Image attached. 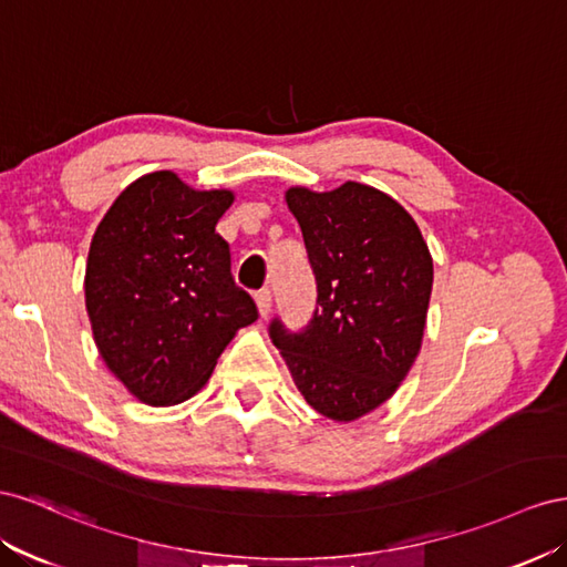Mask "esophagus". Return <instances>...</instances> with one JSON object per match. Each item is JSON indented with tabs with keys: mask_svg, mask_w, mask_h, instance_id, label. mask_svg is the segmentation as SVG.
<instances>
[{
	"mask_svg": "<svg viewBox=\"0 0 567 567\" xmlns=\"http://www.w3.org/2000/svg\"><path fill=\"white\" fill-rule=\"evenodd\" d=\"M256 306H258V313H261V318H268L270 313V306H272V295L270 289H258L256 292Z\"/></svg>",
	"mask_w": 567,
	"mask_h": 567,
	"instance_id": "esophagus-1",
	"label": "esophagus"
}]
</instances>
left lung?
I'll list each match as a JSON object with an SVG mask.
<instances>
[{
    "label": "left lung",
    "mask_w": 567,
    "mask_h": 567,
    "mask_svg": "<svg viewBox=\"0 0 567 567\" xmlns=\"http://www.w3.org/2000/svg\"><path fill=\"white\" fill-rule=\"evenodd\" d=\"M285 199L299 220L318 306L303 330L272 318L268 332L309 406L349 423L409 375L423 344L432 256L406 208L375 187H292Z\"/></svg>",
    "instance_id": "left-lung-1"
}]
</instances>
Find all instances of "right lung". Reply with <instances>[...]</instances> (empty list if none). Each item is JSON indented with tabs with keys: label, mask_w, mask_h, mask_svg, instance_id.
Masks as SVG:
<instances>
[{
	"label": "right lung",
	"mask_w": 567,
	"mask_h": 567,
	"mask_svg": "<svg viewBox=\"0 0 567 567\" xmlns=\"http://www.w3.org/2000/svg\"><path fill=\"white\" fill-rule=\"evenodd\" d=\"M233 199L230 189L199 192L156 171L127 185L96 225L85 270L94 342L150 406L197 394L235 332L258 318L216 233Z\"/></svg>",
	"instance_id": "obj_1"
}]
</instances>
